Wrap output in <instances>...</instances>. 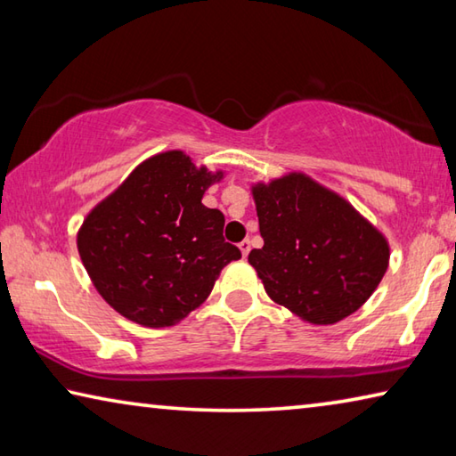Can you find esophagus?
<instances>
[{
    "instance_id": "esophagus-1",
    "label": "esophagus",
    "mask_w": 456,
    "mask_h": 456,
    "mask_svg": "<svg viewBox=\"0 0 456 456\" xmlns=\"http://www.w3.org/2000/svg\"><path fill=\"white\" fill-rule=\"evenodd\" d=\"M239 249H241V253H243V257H247L249 256V251H251V241L249 239H243L241 243H239Z\"/></svg>"
}]
</instances>
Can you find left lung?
<instances>
[{
    "instance_id": "8db88e82",
    "label": "left lung",
    "mask_w": 456,
    "mask_h": 456,
    "mask_svg": "<svg viewBox=\"0 0 456 456\" xmlns=\"http://www.w3.org/2000/svg\"><path fill=\"white\" fill-rule=\"evenodd\" d=\"M264 247L249 264L275 304L315 326L348 318L388 269L390 247L338 192L304 173L253 184Z\"/></svg>"
}]
</instances>
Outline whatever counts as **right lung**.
Returning a JSON list of instances; mask_svg holds the SVG:
<instances>
[{"label": "right lung", "instance_id": "add662e5", "mask_svg": "<svg viewBox=\"0 0 456 456\" xmlns=\"http://www.w3.org/2000/svg\"><path fill=\"white\" fill-rule=\"evenodd\" d=\"M221 179L183 151L160 152L88 213L78 253L120 315L144 328L175 326L209 297L221 269L241 257L223 239V213L200 203Z\"/></svg>", "mask_w": 456, "mask_h": 456}]
</instances>
